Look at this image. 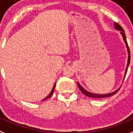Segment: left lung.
<instances>
[{"mask_svg": "<svg viewBox=\"0 0 133 133\" xmlns=\"http://www.w3.org/2000/svg\"><path fill=\"white\" fill-rule=\"evenodd\" d=\"M114 26H115L116 29L118 30L121 31L120 33H121V34H122V37H123V40H124L125 43L126 47H127V51H128V55H129V56H128V61H127V68H126L125 72L124 78H123V81H124V79H125V77L126 74H127V69H128V67H129V65L130 60H131V56H130V51H129V48L128 43H127V39H126V36H125V34L124 30L123 29V28H122V27L121 26L119 25V24H118V23H116V22L114 23ZM77 84H78V88H79V89L81 90V91H82V94H84L85 95H86L87 97H91V98H105V97H110V96H112V95H114V94H116V93L118 92V91H119V89H120V88H119L118 90H116V91H114V92L110 93V94H93V93L89 92V91H86L85 89L83 88V87H82V86H81V84H80L78 82H77ZM120 87H121V86H120Z\"/></svg>", "mask_w": 133, "mask_h": 133, "instance_id": "left-lung-1", "label": "left lung"}]
</instances>
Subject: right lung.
<instances>
[{
    "label": "right lung",
    "instance_id": "obj_1",
    "mask_svg": "<svg viewBox=\"0 0 133 133\" xmlns=\"http://www.w3.org/2000/svg\"><path fill=\"white\" fill-rule=\"evenodd\" d=\"M55 86H56V83H55V85H54V86H53V88H52V90H51V93H50V94H49V95H47V96L45 98V99H43V101H44V100H45V99H48V98L51 97V95H52V94H53V93H54V90H55Z\"/></svg>",
    "mask_w": 133,
    "mask_h": 133
}]
</instances>
